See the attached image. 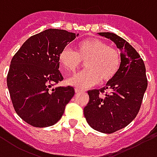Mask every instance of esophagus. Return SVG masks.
I'll return each instance as SVG.
<instances>
[{"mask_svg":"<svg viewBox=\"0 0 157 157\" xmlns=\"http://www.w3.org/2000/svg\"><path fill=\"white\" fill-rule=\"evenodd\" d=\"M75 93H76V94L81 93V92H84V90H79V89H75Z\"/></svg>","mask_w":157,"mask_h":157,"instance_id":"esophagus-1","label":"esophagus"}]
</instances>
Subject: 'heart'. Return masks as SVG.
Wrapping results in <instances>:
<instances>
[{"instance_id": "heart-1", "label": "heart", "mask_w": 157, "mask_h": 157, "mask_svg": "<svg viewBox=\"0 0 157 157\" xmlns=\"http://www.w3.org/2000/svg\"><path fill=\"white\" fill-rule=\"evenodd\" d=\"M61 67L68 73H74L85 62V70L68 79L67 83L83 89L101 82H111L121 67V54L116 48L96 37H90L79 43L77 51L64 47L59 54Z\"/></svg>"}]
</instances>
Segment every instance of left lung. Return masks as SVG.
I'll return each instance as SVG.
<instances>
[{
  "instance_id": "left-lung-1",
  "label": "left lung",
  "mask_w": 157,
  "mask_h": 157,
  "mask_svg": "<svg viewBox=\"0 0 157 157\" xmlns=\"http://www.w3.org/2000/svg\"><path fill=\"white\" fill-rule=\"evenodd\" d=\"M99 35L112 40L121 50V67L105 87L88 90L90 99L84 116L94 130L111 134L126 127L137 116L147 78L143 60L126 40L111 32Z\"/></svg>"
}]
</instances>
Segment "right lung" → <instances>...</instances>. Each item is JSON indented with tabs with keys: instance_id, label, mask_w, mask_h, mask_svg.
<instances>
[{
	"instance_id": "1",
	"label": "right lung",
	"mask_w": 157,
	"mask_h": 157,
	"mask_svg": "<svg viewBox=\"0 0 157 157\" xmlns=\"http://www.w3.org/2000/svg\"><path fill=\"white\" fill-rule=\"evenodd\" d=\"M76 36L59 29L43 31L25 40L11 59L8 90L15 111L29 125L53 126L74 96L75 90L70 86H53L63 80L59 54Z\"/></svg>"
}]
</instances>
